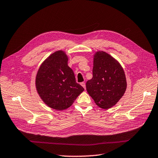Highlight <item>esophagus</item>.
Returning a JSON list of instances; mask_svg holds the SVG:
<instances>
[{"label": "esophagus", "instance_id": "esophagus-1", "mask_svg": "<svg viewBox=\"0 0 158 158\" xmlns=\"http://www.w3.org/2000/svg\"><path fill=\"white\" fill-rule=\"evenodd\" d=\"M81 86L85 89H86V86H85V83H84V82H82V83H81Z\"/></svg>", "mask_w": 158, "mask_h": 158}]
</instances>
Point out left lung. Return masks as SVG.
<instances>
[{
    "mask_svg": "<svg viewBox=\"0 0 158 158\" xmlns=\"http://www.w3.org/2000/svg\"><path fill=\"white\" fill-rule=\"evenodd\" d=\"M127 87L123 67L105 52L97 51L93 56V78L86 89L96 105L103 109L114 106L123 97Z\"/></svg>",
    "mask_w": 158,
    "mask_h": 158,
    "instance_id": "8db88e82",
    "label": "left lung"
}]
</instances>
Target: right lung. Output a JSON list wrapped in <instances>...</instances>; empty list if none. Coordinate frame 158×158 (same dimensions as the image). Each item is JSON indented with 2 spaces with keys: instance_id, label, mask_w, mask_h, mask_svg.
Segmentation results:
<instances>
[{
  "instance_id": "obj_1",
  "label": "right lung",
  "mask_w": 158,
  "mask_h": 158,
  "mask_svg": "<svg viewBox=\"0 0 158 158\" xmlns=\"http://www.w3.org/2000/svg\"><path fill=\"white\" fill-rule=\"evenodd\" d=\"M67 61L68 56L64 51H56L43 61L35 77L39 96L47 106L57 110L68 109L84 91L76 83Z\"/></svg>"
}]
</instances>
